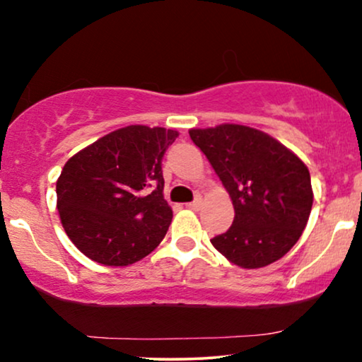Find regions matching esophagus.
<instances>
[{
    "label": "esophagus",
    "mask_w": 362,
    "mask_h": 362,
    "mask_svg": "<svg viewBox=\"0 0 362 362\" xmlns=\"http://www.w3.org/2000/svg\"><path fill=\"white\" fill-rule=\"evenodd\" d=\"M187 207L192 210H199L200 207H202V199H200V195H197L195 200H192L190 204H187Z\"/></svg>",
    "instance_id": "1"
}]
</instances>
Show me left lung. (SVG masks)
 <instances>
[{
  "label": "left lung",
  "mask_w": 362,
  "mask_h": 362,
  "mask_svg": "<svg viewBox=\"0 0 362 362\" xmlns=\"http://www.w3.org/2000/svg\"><path fill=\"white\" fill-rule=\"evenodd\" d=\"M222 180L235 217L210 239L232 264L257 269L276 262L304 232L313 209L308 167L264 132L244 125L189 132Z\"/></svg>",
  "instance_id": "left-lung-1"
}]
</instances>
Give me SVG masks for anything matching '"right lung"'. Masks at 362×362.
Wrapping results in <instances>:
<instances>
[{
	"label": "right lung",
	"mask_w": 362,
	"mask_h": 362,
	"mask_svg": "<svg viewBox=\"0 0 362 362\" xmlns=\"http://www.w3.org/2000/svg\"><path fill=\"white\" fill-rule=\"evenodd\" d=\"M178 134L130 125L68 160L57 207L73 244L95 262L128 265L162 242L172 222L163 199L162 160Z\"/></svg>",
	"instance_id": "obj_1"
}]
</instances>
